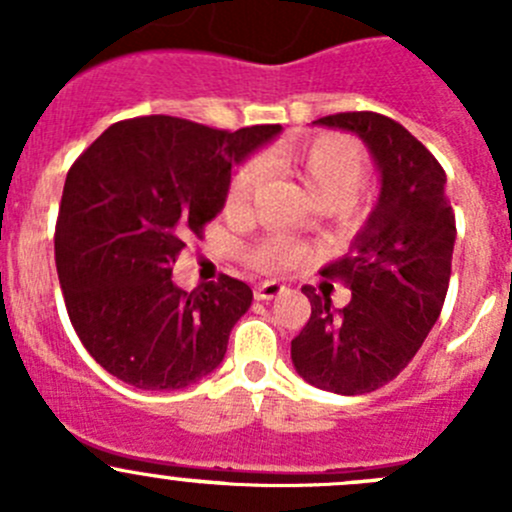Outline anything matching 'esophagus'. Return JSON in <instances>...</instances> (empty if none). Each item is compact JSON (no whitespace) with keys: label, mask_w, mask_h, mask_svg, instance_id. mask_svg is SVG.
Segmentation results:
<instances>
[{"label":"esophagus","mask_w":512,"mask_h":512,"mask_svg":"<svg viewBox=\"0 0 512 512\" xmlns=\"http://www.w3.org/2000/svg\"><path fill=\"white\" fill-rule=\"evenodd\" d=\"M287 287L282 285V282L277 280H267V282H260V285L255 287V297L257 299H275L280 297V294H285Z\"/></svg>","instance_id":"esophagus-1"}]
</instances>
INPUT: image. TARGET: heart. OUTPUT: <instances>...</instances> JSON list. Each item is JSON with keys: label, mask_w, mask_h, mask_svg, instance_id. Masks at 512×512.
<instances>
[{"label": "heart", "mask_w": 512, "mask_h": 512, "mask_svg": "<svg viewBox=\"0 0 512 512\" xmlns=\"http://www.w3.org/2000/svg\"><path fill=\"white\" fill-rule=\"evenodd\" d=\"M272 160L292 170L312 200L324 208L349 203L359 190L366 173V158L361 146L347 136H319L309 143L285 146ZM262 165L250 163L235 173L225 195V213H245L262 183ZM297 250L287 240H267L252 255L260 267H285L294 260Z\"/></svg>", "instance_id": "heart-1"}]
</instances>
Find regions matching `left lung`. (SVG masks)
<instances>
[{"instance_id":"1","label":"left lung","mask_w":512,"mask_h":512,"mask_svg":"<svg viewBox=\"0 0 512 512\" xmlns=\"http://www.w3.org/2000/svg\"><path fill=\"white\" fill-rule=\"evenodd\" d=\"M314 126L364 141L379 170L376 208L347 255L322 275L352 289L347 307L304 285L309 322L292 339V364L307 384L356 396L406 369L441 314L451 280L456 218L438 160L401 123L371 111L337 113Z\"/></svg>"}]
</instances>
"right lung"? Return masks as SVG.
I'll use <instances>...</instances> for the list:
<instances>
[{
  "instance_id": "obj_1",
  "label": "right lung",
  "mask_w": 512,
  "mask_h": 512,
  "mask_svg": "<svg viewBox=\"0 0 512 512\" xmlns=\"http://www.w3.org/2000/svg\"><path fill=\"white\" fill-rule=\"evenodd\" d=\"M282 126L235 133L173 116L108 126L71 165L54 252L69 319L98 364L143 391H175L220 366L252 289L220 275L183 292L185 237L223 210L232 168Z\"/></svg>"
}]
</instances>
